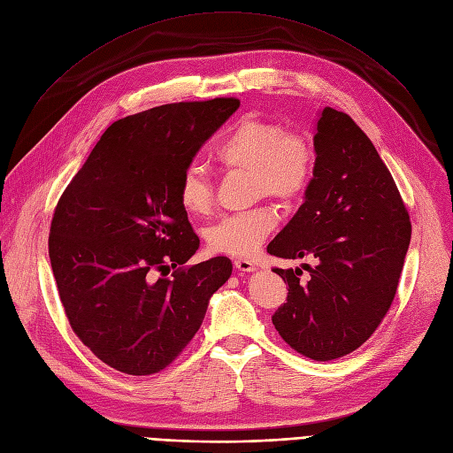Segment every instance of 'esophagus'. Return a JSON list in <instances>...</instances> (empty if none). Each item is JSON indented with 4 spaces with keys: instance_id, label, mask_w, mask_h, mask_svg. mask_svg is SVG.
I'll use <instances>...</instances> for the list:
<instances>
[{
    "instance_id": "esophagus-1",
    "label": "esophagus",
    "mask_w": 453,
    "mask_h": 453,
    "mask_svg": "<svg viewBox=\"0 0 453 453\" xmlns=\"http://www.w3.org/2000/svg\"><path fill=\"white\" fill-rule=\"evenodd\" d=\"M234 268L241 270V272H253L255 265L248 259H234Z\"/></svg>"
}]
</instances>
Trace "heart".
<instances>
[{
    "instance_id": "b5f03b06",
    "label": "heart",
    "mask_w": 453,
    "mask_h": 453,
    "mask_svg": "<svg viewBox=\"0 0 453 453\" xmlns=\"http://www.w3.org/2000/svg\"><path fill=\"white\" fill-rule=\"evenodd\" d=\"M214 159L227 170L250 173L255 198L268 196L290 203L309 187L314 150L302 133L285 131L280 124L244 116L231 126L214 148ZM178 200L190 216H205L212 207V187L196 166L183 172ZM278 224V212L268 205L224 216L205 233L212 251L246 257L257 250Z\"/></svg>"
}]
</instances>
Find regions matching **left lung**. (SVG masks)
Wrapping results in <instances>:
<instances>
[{"label": "left lung", "instance_id": "1", "mask_svg": "<svg viewBox=\"0 0 453 453\" xmlns=\"http://www.w3.org/2000/svg\"><path fill=\"white\" fill-rule=\"evenodd\" d=\"M314 168L303 203L268 244L288 283L272 322L305 357L331 361L357 349L387 314L398 288L411 222L395 180L368 136L341 111L324 107L314 122Z\"/></svg>", "mask_w": 453, "mask_h": 453}]
</instances>
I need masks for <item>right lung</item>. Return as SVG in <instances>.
Returning <instances> with one entry per match:
<instances>
[{"mask_svg": "<svg viewBox=\"0 0 453 453\" xmlns=\"http://www.w3.org/2000/svg\"><path fill=\"white\" fill-rule=\"evenodd\" d=\"M239 105L216 97L122 118L57 203L50 261L58 296L75 335L116 370L150 376L166 368L229 280L227 257L163 275L200 248L178 200L181 175Z\"/></svg>", "mask_w": 453, "mask_h": 453, "instance_id": "1", "label": "right lung"}]
</instances>
